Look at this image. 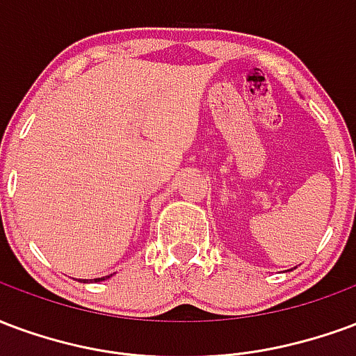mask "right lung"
I'll list each match as a JSON object with an SVG mask.
<instances>
[{"label": "right lung", "instance_id": "right-lung-1", "mask_svg": "<svg viewBox=\"0 0 356 356\" xmlns=\"http://www.w3.org/2000/svg\"><path fill=\"white\" fill-rule=\"evenodd\" d=\"M104 279H108V277H100V279H95V282H98V281H104Z\"/></svg>", "mask_w": 356, "mask_h": 356}]
</instances>
